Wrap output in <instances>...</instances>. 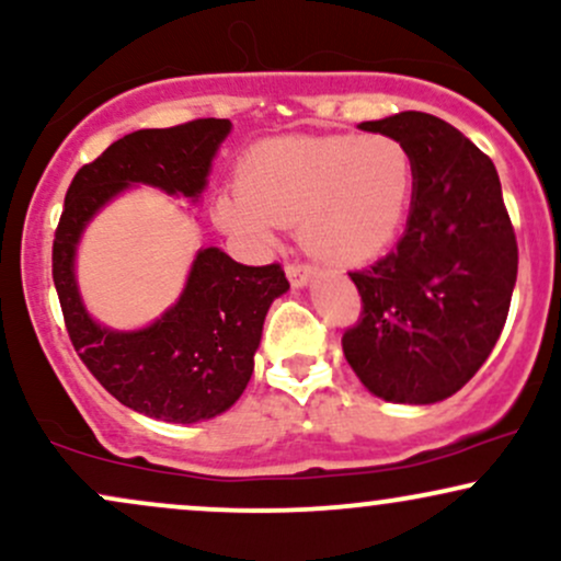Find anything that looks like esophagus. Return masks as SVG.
<instances>
[{
    "mask_svg": "<svg viewBox=\"0 0 561 561\" xmlns=\"http://www.w3.org/2000/svg\"><path fill=\"white\" fill-rule=\"evenodd\" d=\"M287 279L293 287H306L308 279H311L313 274H317V268L308 266V263H287Z\"/></svg>",
    "mask_w": 561,
    "mask_h": 561,
    "instance_id": "esophagus-1",
    "label": "esophagus"
}]
</instances>
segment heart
Listing matches in <instances>:
<instances>
[{"label":"heart","mask_w":561,"mask_h":561,"mask_svg":"<svg viewBox=\"0 0 561 561\" xmlns=\"http://www.w3.org/2000/svg\"><path fill=\"white\" fill-rule=\"evenodd\" d=\"M416 190L411 147L392 134L279 137L250 147L237 186L218 192L216 224L268 248L276 229L300 224V242L334 266L388 253Z\"/></svg>","instance_id":"obj_1"}]
</instances>
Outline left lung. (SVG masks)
<instances>
[{"instance_id": "left-lung-1", "label": "left lung", "mask_w": 561, "mask_h": 561, "mask_svg": "<svg viewBox=\"0 0 561 561\" xmlns=\"http://www.w3.org/2000/svg\"><path fill=\"white\" fill-rule=\"evenodd\" d=\"M358 128L411 147L416 190L396 250L351 272L364 311L343 353L377 398L437 403L465 388L504 330L517 237L493 160L459 128L416 111Z\"/></svg>"}]
</instances>
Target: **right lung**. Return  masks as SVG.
Masks as SVG:
<instances>
[{
	"label": "right lung",
	"instance_id": "add662e5",
	"mask_svg": "<svg viewBox=\"0 0 561 561\" xmlns=\"http://www.w3.org/2000/svg\"><path fill=\"white\" fill-rule=\"evenodd\" d=\"M229 131L227 118H199L126 134L81 165L55 231L53 279L70 343L102 388L152 420L192 424L237 403L253 375L268 306L289 289L287 276L279 263L244 266L224 250L203 248L169 311L145 330L118 332L83 308L76 248L87 224L134 184L197 199Z\"/></svg>",
	"mask_w": 561,
	"mask_h": 561
}]
</instances>
